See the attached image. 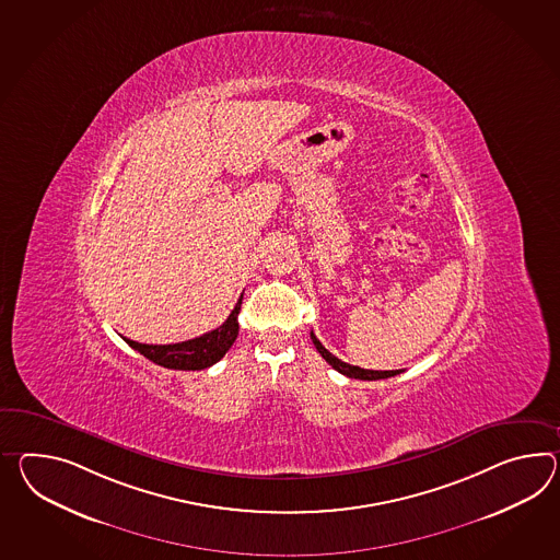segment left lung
Instances as JSON below:
<instances>
[{"label": "left lung", "mask_w": 560, "mask_h": 560, "mask_svg": "<svg viewBox=\"0 0 560 560\" xmlns=\"http://www.w3.org/2000/svg\"><path fill=\"white\" fill-rule=\"evenodd\" d=\"M312 341H314L317 352H319L322 358L328 362L329 366L334 370H338L340 374L348 376V378H358V381H381V378H390V376L400 374V370H364L360 369V366L346 364V362H341L340 358L329 354L328 350L322 346V341L315 338L314 331H312Z\"/></svg>", "instance_id": "obj_1"}]
</instances>
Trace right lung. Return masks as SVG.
<instances>
[{
    "instance_id": "right-lung-1",
    "label": "right lung",
    "mask_w": 560,
    "mask_h": 560,
    "mask_svg": "<svg viewBox=\"0 0 560 560\" xmlns=\"http://www.w3.org/2000/svg\"><path fill=\"white\" fill-rule=\"evenodd\" d=\"M241 301L234 305L231 315L226 322L212 331H208L200 338L194 340L179 341V343H164V346H153V343H139V341L124 338L133 350L139 354L145 355L151 362L172 370H205L217 364L222 355L231 350L232 343L238 336V312H241Z\"/></svg>"
}]
</instances>
